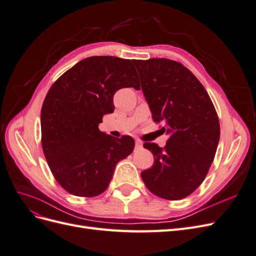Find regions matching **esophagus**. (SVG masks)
Here are the masks:
<instances>
[{"instance_id":"34e87169","label":"esophagus","mask_w":256,"mask_h":256,"mask_svg":"<svg viewBox=\"0 0 256 256\" xmlns=\"http://www.w3.org/2000/svg\"><path fill=\"white\" fill-rule=\"evenodd\" d=\"M142 145H143V143L141 141H138V140L136 141V147H142Z\"/></svg>"}]
</instances>
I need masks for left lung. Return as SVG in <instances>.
<instances>
[{
    "label": "left lung",
    "instance_id": "1",
    "mask_svg": "<svg viewBox=\"0 0 256 256\" xmlns=\"http://www.w3.org/2000/svg\"><path fill=\"white\" fill-rule=\"evenodd\" d=\"M152 120L170 136L162 148L144 143L154 166L141 173L152 193L170 200L190 196L203 182L220 138V124L208 92L196 76L168 58L134 60ZM138 90V88H136Z\"/></svg>",
    "mask_w": 256,
    "mask_h": 256
}]
</instances>
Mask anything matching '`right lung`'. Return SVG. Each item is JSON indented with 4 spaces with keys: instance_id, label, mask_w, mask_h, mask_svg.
Listing matches in <instances>:
<instances>
[{
    "instance_id": "obj_1",
    "label": "right lung",
    "mask_w": 256,
    "mask_h": 256,
    "mask_svg": "<svg viewBox=\"0 0 256 256\" xmlns=\"http://www.w3.org/2000/svg\"><path fill=\"white\" fill-rule=\"evenodd\" d=\"M138 83L130 60L90 56L50 88L40 113L42 150L54 178L70 194H102L118 162L134 152L132 138H115L98 125L104 114L114 111L115 92L138 88Z\"/></svg>"
}]
</instances>
